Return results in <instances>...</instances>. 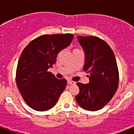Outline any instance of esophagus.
Returning <instances> with one entry per match:
<instances>
[{
    "label": "esophagus",
    "instance_id": "esophagus-1",
    "mask_svg": "<svg viewBox=\"0 0 134 134\" xmlns=\"http://www.w3.org/2000/svg\"><path fill=\"white\" fill-rule=\"evenodd\" d=\"M67 83L69 84V85H73V84H76V82H74L71 80H68L67 81Z\"/></svg>",
    "mask_w": 134,
    "mask_h": 134
}]
</instances>
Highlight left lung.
Returning a JSON list of instances; mask_svg holds the SVG:
<instances>
[{"label": "left lung", "instance_id": "1", "mask_svg": "<svg viewBox=\"0 0 134 134\" xmlns=\"http://www.w3.org/2000/svg\"><path fill=\"white\" fill-rule=\"evenodd\" d=\"M85 52L83 70L90 83H77L79 92L76 100L90 111L102 109L114 96L119 84V71L115 55L109 45L96 36H78Z\"/></svg>", "mask_w": 134, "mask_h": 134}]
</instances>
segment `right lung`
<instances>
[{
  "instance_id": "add662e5",
  "label": "right lung",
  "mask_w": 134,
  "mask_h": 134,
  "mask_svg": "<svg viewBox=\"0 0 134 134\" xmlns=\"http://www.w3.org/2000/svg\"><path fill=\"white\" fill-rule=\"evenodd\" d=\"M73 34L44 35L31 41L18 62L16 81L26 104L37 111L53 108L65 90L67 81L59 80L48 68L56 62L59 52L70 44Z\"/></svg>"
}]
</instances>
